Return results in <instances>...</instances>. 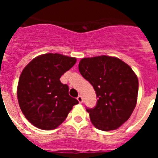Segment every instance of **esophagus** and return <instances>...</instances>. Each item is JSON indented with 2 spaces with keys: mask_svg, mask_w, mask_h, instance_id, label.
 Listing matches in <instances>:
<instances>
[{
  "mask_svg": "<svg viewBox=\"0 0 158 158\" xmlns=\"http://www.w3.org/2000/svg\"><path fill=\"white\" fill-rule=\"evenodd\" d=\"M77 100H78V102H79L80 104H81L82 102H83V98H82V96H81V95H79V96H77Z\"/></svg>",
  "mask_w": 158,
  "mask_h": 158,
  "instance_id": "1",
  "label": "esophagus"
}]
</instances>
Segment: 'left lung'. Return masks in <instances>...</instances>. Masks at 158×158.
<instances>
[{
    "instance_id": "left-lung-1",
    "label": "left lung",
    "mask_w": 158,
    "mask_h": 158,
    "mask_svg": "<svg viewBox=\"0 0 158 158\" xmlns=\"http://www.w3.org/2000/svg\"><path fill=\"white\" fill-rule=\"evenodd\" d=\"M78 68L96 91V105L86 108L92 123L104 131L119 127L137 104L139 80L134 71L122 60L106 55L82 58Z\"/></svg>"
}]
</instances>
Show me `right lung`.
Returning a JSON list of instances; mask_svg holds the SVG:
<instances>
[{
  "label": "right lung",
  "mask_w": 158,
  "mask_h": 158,
  "mask_svg": "<svg viewBox=\"0 0 158 158\" xmlns=\"http://www.w3.org/2000/svg\"><path fill=\"white\" fill-rule=\"evenodd\" d=\"M76 62L75 58L50 53L36 57L23 69L18 83V102L32 125L55 129L79 103L69 95V86L60 81Z\"/></svg>",
  "instance_id": "add662e5"
}]
</instances>
